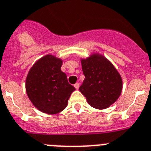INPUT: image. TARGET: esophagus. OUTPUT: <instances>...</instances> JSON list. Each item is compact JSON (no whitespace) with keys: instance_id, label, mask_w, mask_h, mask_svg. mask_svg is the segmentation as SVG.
<instances>
[{"instance_id":"34e87169","label":"esophagus","mask_w":151,"mask_h":151,"mask_svg":"<svg viewBox=\"0 0 151 151\" xmlns=\"http://www.w3.org/2000/svg\"><path fill=\"white\" fill-rule=\"evenodd\" d=\"M74 87L76 88V89H78V87H79V84H78V83H76V84L74 85Z\"/></svg>"}]
</instances>
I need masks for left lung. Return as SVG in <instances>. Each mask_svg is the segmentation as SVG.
<instances>
[{"label":"left lung","mask_w":151,"mask_h":151,"mask_svg":"<svg viewBox=\"0 0 151 151\" xmlns=\"http://www.w3.org/2000/svg\"><path fill=\"white\" fill-rule=\"evenodd\" d=\"M85 79L79 87L88 103L97 109H105L114 104L122 91V78L106 57L93 53L81 60Z\"/></svg>","instance_id":"left-lung-1"}]
</instances>
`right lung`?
<instances>
[{"label": "right lung", "instance_id": "1", "mask_svg": "<svg viewBox=\"0 0 151 151\" xmlns=\"http://www.w3.org/2000/svg\"><path fill=\"white\" fill-rule=\"evenodd\" d=\"M62 65L63 60L46 55L33 64L26 78L28 98L39 111L46 114H57L64 110L76 90L61 71Z\"/></svg>", "mask_w": 151, "mask_h": 151}]
</instances>
